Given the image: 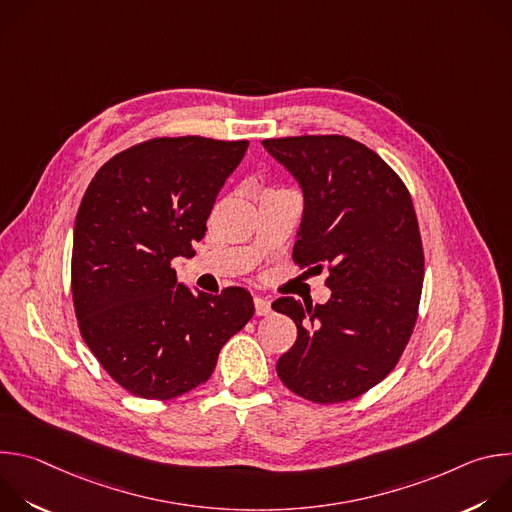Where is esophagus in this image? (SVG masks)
Listing matches in <instances>:
<instances>
[{"label":"esophagus","instance_id":"34e87169","mask_svg":"<svg viewBox=\"0 0 512 512\" xmlns=\"http://www.w3.org/2000/svg\"><path fill=\"white\" fill-rule=\"evenodd\" d=\"M253 304H255V314H257V316H267V314H271V302H269L267 298H255Z\"/></svg>","mask_w":512,"mask_h":512}]
</instances>
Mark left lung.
I'll return each instance as SVG.
<instances>
[{"mask_svg": "<svg viewBox=\"0 0 512 512\" xmlns=\"http://www.w3.org/2000/svg\"><path fill=\"white\" fill-rule=\"evenodd\" d=\"M263 148L304 192L294 261L328 265L332 289L326 304H271L298 328L277 375L314 403L354 399L395 369L417 320L423 247L409 190L381 156L344 135L263 139Z\"/></svg>", "mask_w": 512, "mask_h": 512, "instance_id": "8db88e82", "label": "left lung"}]
</instances>
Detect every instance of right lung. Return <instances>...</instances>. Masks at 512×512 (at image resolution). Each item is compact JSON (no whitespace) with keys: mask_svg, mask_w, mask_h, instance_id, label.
Wrapping results in <instances>:
<instances>
[{"mask_svg":"<svg viewBox=\"0 0 512 512\" xmlns=\"http://www.w3.org/2000/svg\"><path fill=\"white\" fill-rule=\"evenodd\" d=\"M249 141L156 137L113 156L75 221L72 302L103 369L135 397L174 399L206 383L225 342L255 314L245 287L218 296L176 279Z\"/></svg>","mask_w":512,"mask_h":512,"instance_id":"right-lung-1","label":"right lung"}]
</instances>
